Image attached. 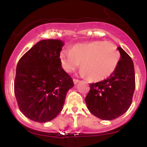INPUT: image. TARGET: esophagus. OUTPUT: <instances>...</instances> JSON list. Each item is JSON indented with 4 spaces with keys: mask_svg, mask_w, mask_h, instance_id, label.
Listing matches in <instances>:
<instances>
[{
    "mask_svg": "<svg viewBox=\"0 0 147 147\" xmlns=\"http://www.w3.org/2000/svg\"><path fill=\"white\" fill-rule=\"evenodd\" d=\"M79 82H80V80H78L73 79V82H74V84H77Z\"/></svg>",
    "mask_w": 147,
    "mask_h": 147,
    "instance_id": "esophagus-1",
    "label": "esophagus"
}]
</instances>
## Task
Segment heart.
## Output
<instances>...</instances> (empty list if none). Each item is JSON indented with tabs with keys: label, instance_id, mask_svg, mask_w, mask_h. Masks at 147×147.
Returning <instances> with one entry per match:
<instances>
[{
	"label": "heart",
	"instance_id": "obj_1",
	"mask_svg": "<svg viewBox=\"0 0 147 147\" xmlns=\"http://www.w3.org/2000/svg\"><path fill=\"white\" fill-rule=\"evenodd\" d=\"M60 60L62 67L69 73L78 69L81 63L80 75L98 82L115 72L120 61V53L112 42L92 41L75 44L70 50H62Z\"/></svg>",
	"mask_w": 147,
	"mask_h": 147
}]
</instances>
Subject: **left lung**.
<instances>
[{
	"mask_svg": "<svg viewBox=\"0 0 147 147\" xmlns=\"http://www.w3.org/2000/svg\"><path fill=\"white\" fill-rule=\"evenodd\" d=\"M120 61L115 72L107 80L90 84L85 97L87 109L102 120H112L125 113L135 90L134 63L128 54L118 47Z\"/></svg>",
	"mask_w": 147,
	"mask_h": 147,
	"instance_id": "obj_1",
	"label": "left lung"
}]
</instances>
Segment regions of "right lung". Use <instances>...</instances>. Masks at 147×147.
I'll return each instance as SVG.
<instances>
[{
  "instance_id": "add662e5",
  "label": "right lung",
  "mask_w": 147,
  "mask_h": 147,
  "mask_svg": "<svg viewBox=\"0 0 147 147\" xmlns=\"http://www.w3.org/2000/svg\"><path fill=\"white\" fill-rule=\"evenodd\" d=\"M61 40H42L20 59L16 67L14 92L18 105L28 119L47 122L63 108L72 79L63 69Z\"/></svg>"
}]
</instances>
